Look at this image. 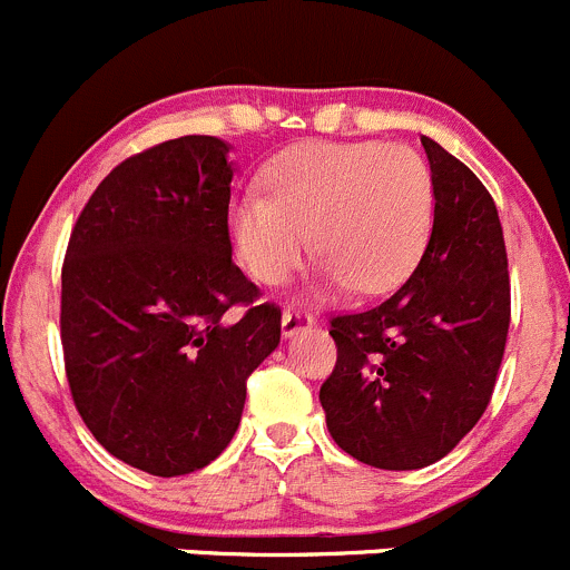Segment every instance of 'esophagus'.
Here are the masks:
<instances>
[{"mask_svg":"<svg viewBox=\"0 0 570 570\" xmlns=\"http://www.w3.org/2000/svg\"><path fill=\"white\" fill-rule=\"evenodd\" d=\"M314 317L306 312H284V317H281V328H284V336H295L301 334V331L312 328Z\"/></svg>","mask_w":570,"mask_h":570,"instance_id":"obj_1","label":"esophagus"}]
</instances>
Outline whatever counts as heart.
<instances>
[{"mask_svg": "<svg viewBox=\"0 0 570 570\" xmlns=\"http://www.w3.org/2000/svg\"><path fill=\"white\" fill-rule=\"evenodd\" d=\"M267 186L228 212L236 256L264 286L289 278L312 234L323 289L379 295L412 273L432 234V169L406 145L308 141L269 167Z\"/></svg>", "mask_w": 570, "mask_h": 570, "instance_id": "b5f03b06", "label": "heart"}]
</instances>
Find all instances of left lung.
<instances>
[{
	"instance_id": "obj_1",
	"label": "left lung",
	"mask_w": 570,
	"mask_h": 570,
	"mask_svg": "<svg viewBox=\"0 0 570 570\" xmlns=\"http://www.w3.org/2000/svg\"><path fill=\"white\" fill-rule=\"evenodd\" d=\"M434 225L401 289L331 317L334 373L320 386L345 454L414 471L456 449L488 409L507 331L510 273L499 212L482 180L432 138Z\"/></svg>"
}]
</instances>
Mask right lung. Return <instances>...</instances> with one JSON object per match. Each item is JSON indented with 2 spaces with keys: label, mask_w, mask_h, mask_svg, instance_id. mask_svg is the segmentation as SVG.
<instances>
[{
  "label": "right lung",
  "mask_w": 570,
  "mask_h": 570,
  "mask_svg": "<svg viewBox=\"0 0 570 570\" xmlns=\"http://www.w3.org/2000/svg\"><path fill=\"white\" fill-rule=\"evenodd\" d=\"M230 147L180 136L125 158L88 197L60 269L71 397L108 454L153 476L228 449L281 308L234 264Z\"/></svg>",
  "instance_id": "obj_1"
}]
</instances>
